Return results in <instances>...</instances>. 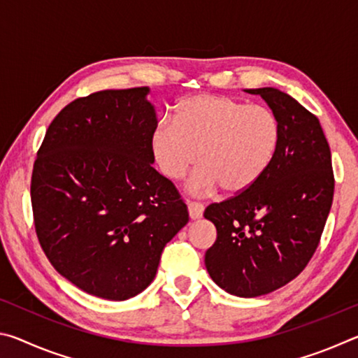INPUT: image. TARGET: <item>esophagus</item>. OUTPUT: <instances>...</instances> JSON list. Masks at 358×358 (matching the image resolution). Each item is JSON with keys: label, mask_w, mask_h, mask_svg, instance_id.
Returning <instances> with one entry per match:
<instances>
[{"label": "esophagus", "mask_w": 358, "mask_h": 358, "mask_svg": "<svg viewBox=\"0 0 358 358\" xmlns=\"http://www.w3.org/2000/svg\"><path fill=\"white\" fill-rule=\"evenodd\" d=\"M187 211L191 220H201L203 215V205L201 202H187Z\"/></svg>", "instance_id": "esophagus-1"}]
</instances>
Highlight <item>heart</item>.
<instances>
[{"mask_svg":"<svg viewBox=\"0 0 358 358\" xmlns=\"http://www.w3.org/2000/svg\"><path fill=\"white\" fill-rule=\"evenodd\" d=\"M280 121L268 107L222 94H196L161 118L150 134V151L164 177L180 180L197 159L187 183L194 194L222 187L240 194L264 177L280 147Z\"/></svg>","mask_w":358,"mask_h":358,"instance_id":"obj_1","label":"heart"}]
</instances>
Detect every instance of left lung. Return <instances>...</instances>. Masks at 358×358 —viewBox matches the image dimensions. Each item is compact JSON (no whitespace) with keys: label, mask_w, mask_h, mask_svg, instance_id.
Here are the masks:
<instances>
[{"label":"left lung","mask_w":358,"mask_h":358,"mask_svg":"<svg viewBox=\"0 0 358 358\" xmlns=\"http://www.w3.org/2000/svg\"><path fill=\"white\" fill-rule=\"evenodd\" d=\"M260 94L280 121L268 171L245 192L205 208L216 226L205 266L226 292L252 299L286 286L310 262L329 217L335 178L317 117L276 88Z\"/></svg>","instance_id":"8db88e82"}]
</instances>
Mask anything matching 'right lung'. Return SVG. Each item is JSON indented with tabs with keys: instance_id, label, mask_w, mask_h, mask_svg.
Wrapping results in <instances>:
<instances>
[{
	"instance_id": "right-lung-1",
	"label": "right lung",
	"mask_w": 358,
	"mask_h": 358,
	"mask_svg": "<svg viewBox=\"0 0 358 358\" xmlns=\"http://www.w3.org/2000/svg\"><path fill=\"white\" fill-rule=\"evenodd\" d=\"M148 87L72 101L45 132L31 177L34 227L47 259L83 292L128 300L155 280L164 246L189 221L156 171Z\"/></svg>"
}]
</instances>
